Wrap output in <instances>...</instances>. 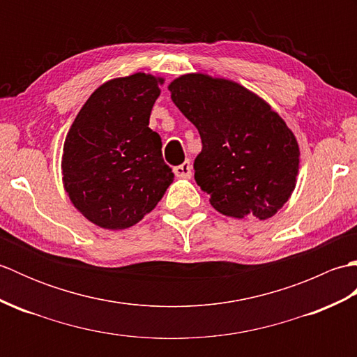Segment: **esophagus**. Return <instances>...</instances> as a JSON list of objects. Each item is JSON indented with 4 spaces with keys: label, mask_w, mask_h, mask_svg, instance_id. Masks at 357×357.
<instances>
[{
    "label": "esophagus",
    "mask_w": 357,
    "mask_h": 357,
    "mask_svg": "<svg viewBox=\"0 0 357 357\" xmlns=\"http://www.w3.org/2000/svg\"><path fill=\"white\" fill-rule=\"evenodd\" d=\"M174 174H176L178 178H190L192 176V165H190V161L188 159H185V161L181 164V165H176L173 169Z\"/></svg>",
    "instance_id": "esophagus-1"
}]
</instances>
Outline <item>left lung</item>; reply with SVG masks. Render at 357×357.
<instances>
[{"mask_svg":"<svg viewBox=\"0 0 357 357\" xmlns=\"http://www.w3.org/2000/svg\"><path fill=\"white\" fill-rule=\"evenodd\" d=\"M172 101L198 128L196 184L219 213L268 219L290 198L299 146L262 98L230 79L187 73L169 84Z\"/></svg>","mask_w":357,"mask_h":357,"instance_id":"obj_1","label":"left lung"}]
</instances>
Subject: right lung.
Returning a JSON list of instances; mask_svg holds the SVG:
<instances>
[{
  "label": "right lung",
  "mask_w": 357,
  "mask_h": 357,
  "mask_svg": "<svg viewBox=\"0 0 357 357\" xmlns=\"http://www.w3.org/2000/svg\"><path fill=\"white\" fill-rule=\"evenodd\" d=\"M162 82L141 72L104 82L66 136L64 190L75 208L101 229L124 230L139 222L173 183L161 136L149 127Z\"/></svg>",
  "instance_id": "obj_1"
}]
</instances>
